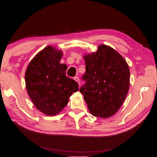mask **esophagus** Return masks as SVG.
I'll use <instances>...</instances> for the list:
<instances>
[{
    "instance_id": "obj_1",
    "label": "esophagus",
    "mask_w": 157,
    "mask_h": 157,
    "mask_svg": "<svg viewBox=\"0 0 157 157\" xmlns=\"http://www.w3.org/2000/svg\"><path fill=\"white\" fill-rule=\"evenodd\" d=\"M74 79H75V80L78 82V83L79 84V85H80V79L79 78V77H78V76H75V78H73Z\"/></svg>"
}]
</instances>
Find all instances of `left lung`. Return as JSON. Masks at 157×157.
<instances>
[{
    "instance_id": "8db88e82",
    "label": "left lung",
    "mask_w": 157,
    "mask_h": 157,
    "mask_svg": "<svg viewBox=\"0 0 157 157\" xmlns=\"http://www.w3.org/2000/svg\"><path fill=\"white\" fill-rule=\"evenodd\" d=\"M85 82L79 89L93 116L108 118L123 105L129 87V68L124 58L106 45L84 56Z\"/></svg>"
}]
</instances>
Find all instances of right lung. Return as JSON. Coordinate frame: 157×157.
<instances>
[{
	"instance_id": "obj_1",
	"label": "right lung",
	"mask_w": 157,
	"mask_h": 157,
	"mask_svg": "<svg viewBox=\"0 0 157 157\" xmlns=\"http://www.w3.org/2000/svg\"><path fill=\"white\" fill-rule=\"evenodd\" d=\"M62 52L48 46L28 65L25 72L28 94L34 106L48 116L59 113L79 85L66 75L67 66L60 63Z\"/></svg>"
}]
</instances>
